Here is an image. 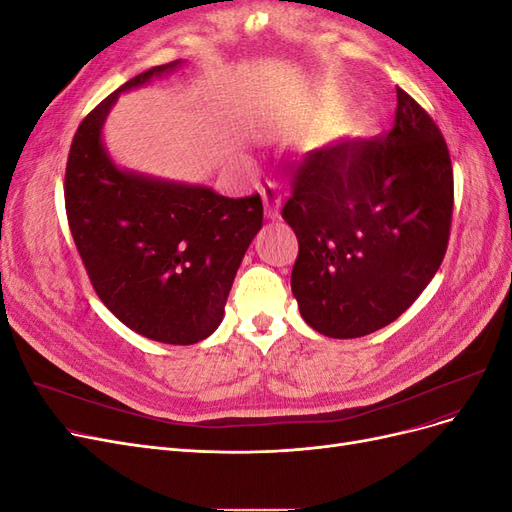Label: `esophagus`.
Instances as JSON below:
<instances>
[{
  "mask_svg": "<svg viewBox=\"0 0 512 512\" xmlns=\"http://www.w3.org/2000/svg\"><path fill=\"white\" fill-rule=\"evenodd\" d=\"M262 203H265V211H267V218L269 220H277L280 218V205H282V194L277 190L275 183H267L265 188H262Z\"/></svg>",
  "mask_w": 512,
  "mask_h": 512,
  "instance_id": "1",
  "label": "esophagus"
}]
</instances>
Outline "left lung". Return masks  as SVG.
<instances>
[{
	"label": "left lung",
	"instance_id": "obj_1",
	"mask_svg": "<svg viewBox=\"0 0 512 512\" xmlns=\"http://www.w3.org/2000/svg\"><path fill=\"white\" fill-rule=\"evenodd\" d=\"M453 198L444 136L399 87L391 132L307 151L282 209L299 239L290 288L303 320L335 339L397 320L442 265Z\"/></svg>",
	"mask_w": 512,
	"mask_h": 512
}]
</instances>
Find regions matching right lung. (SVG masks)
Instances as JSON below:
<instances>
[{
  "label": "right lung",
  "instance_id": "add662e5",
  "mask_svg": "<svg viewBox=\"0 0 512 512\" xmlns=\"http://www.w3.org/2000/svg\"><path fill=\"white\" fill-rule=\"evenodd\" d=\"M179 64L134 76L81 121L64 196L72 239L100 301L138 335L190 346L220 327L232 280L262 228V200L130 173L102 145L104 119L121 91Z\"/></svg>",
  "mask_w": 512,
  "mask_h": 512
}]
</instances>
